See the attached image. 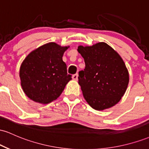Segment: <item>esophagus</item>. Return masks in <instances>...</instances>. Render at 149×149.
<instances>
[{
  "instance_id": "34e87169",
  "label": "esophagus",
  "mask_w": 149,
  "mask_h": 149,
  "mask_svg": "<svg viewBox=\"0 0 149 149\" xmlns=\"http://www.w3.org/2000/svg\"><path fill=\"white\" fill-rule=\"evenodd\" d=\"M72 78L74 80H78V73H76V74L73 75Z\"/></svg>"
}]
</instances>
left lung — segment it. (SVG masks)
<instances>
[{"mask_svg":"<svg viewBox=\"0 0 149 149\" xmlns=\"http://www.w3.org/2000/svg\"><path fill=\"white\" fill-rule=\"evenodd\" d=\"M78 51L85 64L78 73V83L89 105L102 111L118 103L129 83V73L118 53L104 42L80 45Z\"/></svg>","mask_w":149,"mask_h":149,"instance_id":"8db88e82","label":"left lung"}]
</instances>
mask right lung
Returning a JSON list of instances; mask_svg holds the SVG:
<instances>
[{"mask_svg": "<svg viewBox=\"0 0 149 149\" xmlns=\"http://www.w3.org/2000/svg\"><path fill=\"white\" fill-rule=\"evenodd\" d=\"M69 46L48 42L27 55L19 69L21 85L29 98L40 104L57 100L71 80L63 54Z\"/></svg>", "mask_w": 149, "mask_h": 149, "instance_id": "1", "label": "right lung"}]
</instances>
